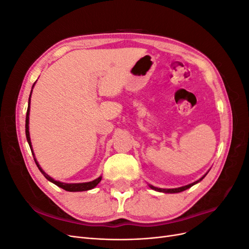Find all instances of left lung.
Returning <instances> with one entry per match:
<instances>
[{
	"mask_svg": "<svg viewBox=\"0 0 249 249\" xmlns=\"http://www.w3.org/2000/svg\"><path fill=\"white\" fill-rule=\"evenodd\" d=\"M207 176V173L205 176H203L202 178H200L198 180H195L194 183H191V184H189V185H186V186H183V187H179V188H173V189H162V188H157V187H154V186H152V185H148L150 188H152L153 190H156V191H159V192H164V193H178V192H182V191H185V190H187V189H189L190 187H192L193 185H195V184H197V183H199L200 180L205 178Z\"/></svg>",
	"mask_w": 249,
	"mask_h": 249,
	"instance_id": "8db88e82",
	"label": "left lung"
}]
</instances>
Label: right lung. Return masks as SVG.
Here are the masks:
<instances>
[{
  "instance_id": "obj_1",
  "label": "right lung",
  "mask_w": 249,
  "mask_h": 249,
  "mask_svg": "<svg viewBox=\"0 0 249 249\" xmlns=\"http://www.w3.org/2000/svg\"><path fill=\"white\" fill-rule=\"evenodd\" d=\"M35 83L33 84L32 88L34 87ZM31 93H32V90H31ZM31 93H30V96H29V104H28V110H27V115H26V137H27V140H28V143L30 145V148H31V152H32V155H33V158H34V161L37 165V167H38V169L40 170V172L42 173V175L44 176V178H46L47 179H49L50 182H52L53 184L57 185L58 187L62 188V189L66 190V191H70V192H79V191H87V190H90V189H93V188L99 184L101 180H102V177H99L97 178H95L94 180H92V182H87V183H77V184H67V183H62V182H59V180H55L53 178H51L49 175H47L46 172H44L42 170V168L40 167V165L38 164V162H37L36 158L34 156V153H33V149H32V144H31V139H30V133H29V114H30V101H31Z\"/></svg>"
}]
</instances>
